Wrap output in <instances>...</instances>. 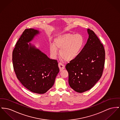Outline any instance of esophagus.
I'll return each mask as SVG.
<instances>
[{
	"label": "esophagus",
	"instance_id": "obj_1",
	"mask_svg": "<svg viewBox=\"0 0 120 120\" xmlns=\"http://www.w3.org/2000/svg\"><path fill=\"white\" fill-rule=\"evenodd\" d=\"M58 65H59V67L60 68V71H61L62 70H63L64 68V65L63 64L60 62H59L58 64Z\"/></svg>",
	"mask_w": 120,
	"mask_h": 120
}]
</instances>
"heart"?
I'll return each mask as SVG.
<instances>
[{"mask_svg": "<svg viewBox=\"0 0 120 120\" xmlns=\"http://www.w3.org/2000/svg\"><path fill=\"white\" fill-rule=\"evenodd\" d=\"M85 40L80 34L66 33L58 35L49 45V50L52 56H57L58 49L60 56L65 61L69 62L75 59L80 54L84 46Z\"/></svg>", "mask_w": 120, "mask_h": 120, "instance_id": "1", "label": "heart"}]
</instances>
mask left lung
Instances as JSON below:
<instances>
[{"mask_svg":"<svg viewBox=\"0 0 120 120\" xmlns=\"http://www.w3.org/2000/svg\"><path fill=\"white\" fill-rule=\"evenodd\" d=\"M86 44L75 59L66 64L69 84L75 91L82 93L90 89L101 78L104 69L105 51L95 33L88 29Z\"/></svg>","mask_w":120,"mask_h":120,"instance_id":"8db88e82","label":"left lung"}]
</instances>
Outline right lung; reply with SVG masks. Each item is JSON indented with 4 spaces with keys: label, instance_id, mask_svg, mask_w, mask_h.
<instances>
[{
    "label": "right lung",
    "instance_id": "obj_1",
    "mask_svg": "<svg viewBox=\"0 0 120 120\" xmlns=\"http://www.w3.org/2000/svg\"><path fill=\"white\" fill-rule=\"evenodd\" d=\"M39 31L25 29L16 43L12 54L13 67L17 78L28 90L37 94H44L54 84L60 71L56 60L28 43Z\"/></svg>",
    "mask_w": 120,
    "mask_h": 120
}]
</instances>
